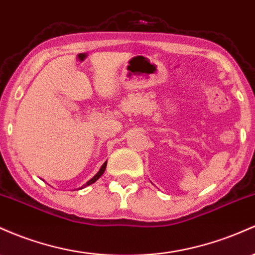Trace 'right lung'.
Masks as SVG:
<instances>
[{
  "mask_svg": "<svg viewBox=\"0 0 255 255\" xmlns=\"http://www.w3.org/2000/svg\"><path fill=\"white\" fill-rule=\"evenodd\" d=\"M106 163H108V162H105V163L103 164V166H102V168L99 169V172H98L97 174L94 175V177L92 178L91 180L88 181V183L85 184V185H83V187H85V186H88V185H91V184H93V183H96V181L98 180V179H99L100 177H102V175H103V173H104V170H105V168H106ZM83 187H81V189H83Z\"/></svg>",
  "mask_w": 255,
  "mask_h": 255,
  "instance_id": "1",
  "label": "right lung"
}]
</instances>
